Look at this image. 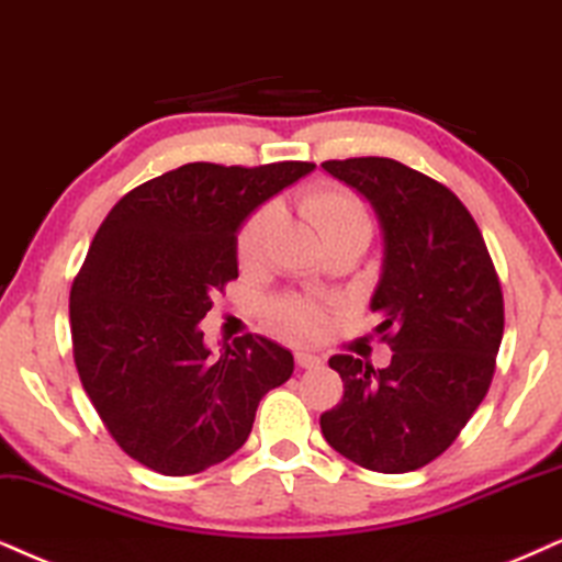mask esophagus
<instances>
[{"mask_svg":"<svg viewBox=\"0 0 562 562\" xmlns=\"http://www.w3.org/2000/svg\"><path fill=\"white\" fill-rule=\"evenodd\" d=\"M295 363H297V368H318L324 363L322 358H318V355H314V352H295Z\"/></svg>","mask_w":562,"mask_h":562,"instance_id":"34e87169","label":"esophagus"}]
</instances>
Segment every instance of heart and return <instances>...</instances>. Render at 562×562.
<instances>
[{
	"instance_id": "1",
	"label": "heart",
	"mask_w": 562,
	"mask_h": 562,
	"mask_svg": "<svg viewBox=\"0 0 562 562\" xmlns=\"http://www.w3.org/2000/svg\"><path fill=\"white\" fill-rule=\"evenodd\" d=\"M301 212L308 217V223L318 231V236L324 238V244H329L334 238H371L373 223L371 212L360 196H355L352 191L342 187H311L303 191L301 196ZM277 217V210L272 204L254 212L246 220L244 228L238 231V259L244 265H257L265 254L269 231H272ZM272 324L280 331L288 334H316L324 324V308L311 297L301 295H288L280 297L272 305Z\"/></svg>"
}]
</instances>
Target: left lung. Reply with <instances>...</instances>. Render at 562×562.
<instances>
[{"mask_svg":"<svg viewBox=\"0 0 562 562\" xmlns=\"http://www.w3.org/2000/svg\"><path fill=\"white\" fill-rule=\"evenodd\" d=\"M371 204L383 238L371 311L392 363L329 366L345 396L322 415L326 443L373 472L440 457L485 400L503 339V293L470 210L443 183L392 158L322 162Z\"/></svg>","mask_w":562,"mask_h":562,"instance_id":"obj_1","label":"left lung"}]
</instances>
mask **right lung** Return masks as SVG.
<instances>
[{"label": "right lung", "instance_id": "right-lung-1", "mask_svg": "<svg viewBox=\"0 0 562 562\" xmlns=\"http://www.w3.org/2000/svg\"><path fill=\"white\" fill-rule=\"evenodd\" d=\"M314 162H187L132 189L98 228L69 295L75 366L92 407L147 470L183 477L246 443L293 352L248 334L204 345L212 295L238 277V231Z\"/></svg>", "mask_w": 562, "mask_h": 562}]
</instances>
